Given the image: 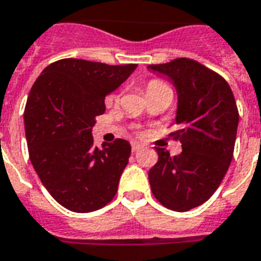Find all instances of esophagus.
<instances>
[{
	"label": "esophagus",
	"instance_id": "1",
	"mask_svg": "<svg viewBox=\"0 0 261 261\" xmlns=\"http://www.w3.org/2000/svg\"><path fill=\"white\" fill-rule=\"evenodd\" d=\"M142 147H143V146H142L141 143H138V142H134V143L131 145V150H133V152L138 151V150H141Z\"/></svg>",
	"mask_w": 261,
	"mask_h": 261
}]
</instances>
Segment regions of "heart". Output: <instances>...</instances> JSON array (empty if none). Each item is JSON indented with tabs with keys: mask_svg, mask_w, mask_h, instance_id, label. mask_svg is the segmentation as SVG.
<instances>
[{
	"mask_svg": "<svg viewBox=\"0 0 261 261\" xmlns=\"http://www.w3.org/2000/svg\"><path fill=\"white\" fill-rule=\"evenodd\" d=\"M164 90L171 91V88L167 86L166 83L161 82V80H151V82L147 84V87H146V92H154V91H164ZM116 100H118V95H112V96H110L109 103H115Z\"/></svg>",
	"mask_w": 261,
	"mask_h": 261,
	"instance_id": "b5f03b06",
	"label": "heart"
}]
</instances>
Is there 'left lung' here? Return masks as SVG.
<instances>
[{"label":"left lung","instance_id":"left-lung-1","mask_svg":"<svg viewBox=\"0 0 261 261\" xmlns=\"http://www.w3.org/2000/svg\"><path fill=\"white\" fill-rule=\"evenodd\" d=\"M175 87L178 103L171 133L182 152L170 156L156 147L158 162L149 181L156 200L167 209L188 212L217 190L233 156L239 111L229 84L215 71L192 59L149 65Z\"/></svg>","mask_w":261,"mask_h":261}]
</instances>
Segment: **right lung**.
<instances>
[{
  "instance_id": "right-lung-1",
  "label": "right lung",
  "mask_w": 261,
  "mask_h": 261,
  "mask_svg": "<svg viewBox=\"0 0 261 261\" xmlns=\"http://www.w3.org/2000/svg\"><path fill=\"white\" fill-rule=\"evenodd\" d=\"M137 67L63 59L32 87L24 111L29 158L45 189L69 211H97L116 194L131 146L116 139L99 149L92 127L105 114L106 96Z\"/></svg>"
}]
</instances>
